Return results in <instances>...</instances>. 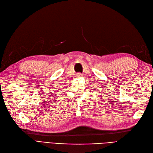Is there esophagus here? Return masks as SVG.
<instances>
[{"mask_svg":"<svg viewBox=\"0 0 153 153\" xmlns=\"http://www.w3.org/2000/svg\"><path fill=\"white\" fill-rule=\"evenodd\" d=\"M82 74H81V73H77L76 74V76L77 77H82Z\"/></svg>","mask_w":153,"mask_h":153,"instance_id":"1","label":"esophagus"}]
</instances>
